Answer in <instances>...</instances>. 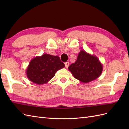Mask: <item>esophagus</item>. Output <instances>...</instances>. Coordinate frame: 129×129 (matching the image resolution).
<instances>
[{
    "label": "esophagus",
    "instance_id": "esophagus-1",
    "mask_svg": "<svg viewBox=\"0 0 129 129\" xmlns=\"http://www.w3.org/2000/svg\"><path fill=\"white\" fill-rule=\"evenodd\" d=\"M65 67L67 68H68L69 66V62H66L65 63Z\"/></svg>",
    "mask_w": 129,
    "mask_h": 129
}]
</instances>
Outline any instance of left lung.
Masks as SVG:
<instances>
[{"instance_id":"left-lung-1","label":"left lung","mask_w":129,"mask_h":129,"mask_svg":"<svg viewBox=\"0 0 129 129\" xmlns=\"http://www.w3.org/2000/svg\"><path fill=\"white\" fill-rule=\"evenodd\" d=\"M68 69L75 79L83 83H87L99 77L103 67L97 56L81 50L76 61L71 64Z\"/></svg>"}]
</instances>
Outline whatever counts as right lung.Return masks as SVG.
Segmentation results:
<instances>
[{"instance_id": "1", "label": "right lung", "mask_w": 129, "mask_h": 129, "mask_svg": "<svg viewBox=\"0 0 129 129\" xmlns=\"http://www.w3.org/2000/svg\"><path fill=\"white\" fill-rule=\"evenodd\" d=\"M65 65L57 56L44 54L34 57L26 68V74L29 80L38 85L47 83L55 75L57 70Z\"/></svg>"}]
</instances>
